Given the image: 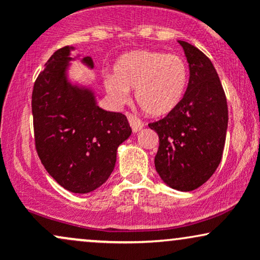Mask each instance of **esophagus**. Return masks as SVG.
Returning <instances> with one entry per match:
<instances>
[{"label":"esophagus","mask_w":260,"mask_h":260,"mask_svg":"<svg viewBox=\"0 0 260 260\" xmlns=\"http://www.w3.org/2000/svg\"><path fill=\"white\" fill-rule=\"evenodd\" d=\"M126 116H127L128 123H129V126L132 128L133 132H138L139 129H142V128L144 127V123H143L142 120H140L138 116L133 115V113L131 112H127Z\"/></svg>","instance_id":"obj_1"}]
</instances>
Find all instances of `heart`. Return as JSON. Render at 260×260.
Returning a JSON list of instances; mask_svg holds the SVG:
<instances>
[{
	"label": "heart",
	"instance_id": "obj_1",
	"mask_svg": "<svg viewBox=\"0 0 260 260\" xmlns=\"http://www.w3.org/2000/svg\"><path fill=\"white\" fill-rule=\"evenodd\" d=\"M189 71L187 62L175 53L136 50L123 53L107 76L105 88L116 101H124L128 89L140 109L154 117L169 115L186 94Z\"/></svg>",
	"mask_w": 260,
	"mask_h": 260
}]
</instances>
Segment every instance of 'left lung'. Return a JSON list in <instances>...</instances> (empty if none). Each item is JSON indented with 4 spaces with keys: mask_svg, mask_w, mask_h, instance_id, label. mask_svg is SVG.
<instances>
[{
    "mask_svg": "<svg viewBox=\"0 0 260 260\" xmlns=\"http://www.w3.org/2000/svg\"><path fill=\"white\" fill-rule=\"evenodd\" d=\"M178 43L189 64L186 94L174 111L148 126L159 136L157 174L170 187L189 192L205 183L221 161L229 111L210 59L193 45Z\"/></svg>",
    "mask_w": 260,
    "mask_h": 260,
    "instance_id": "8db88e82",
    "label": "left lung"
}]
</instances>
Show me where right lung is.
Segmentation results:
<instances>
[{"label":"right lung","instance_id":"1","mask_svg":"<svg viewBox=\"0 0 260 260\" xmlns=\"http://www.w3.org/2000/svg\"><path fill=\"white\" fill-rule=\"evenodd\" d=\"M70 50L64 46L53 53L34 83L35 149L59 186L73 193H89L110 177L118 145L132 129L123 113L100 109L90 90L67 82ZM83 62L92 67L90 57Z\"/></svg>","mask_w":260,"mask_h":260}]
</instances>
